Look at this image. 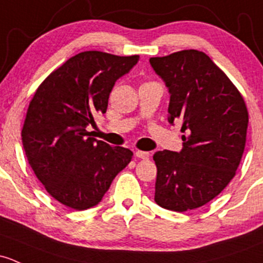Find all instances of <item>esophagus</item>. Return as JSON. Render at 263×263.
<instances>
[{"label":"esophagus","instance_id":"obj_1","mask_svg":"<svg viewBox=\"0 0 263 263\" xmlns=\"http://www.w3.org/2000/svg\"><path fill=\"white\" fill-rule=\"evenodd\" d=\"M136 157H139V159H148V157H150V154L146 153V151L137 150L136 151Z\"/></svg>","mask_w":263,"mask_h":263}]
</instances>
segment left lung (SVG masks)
<instances>
[{"label": "left lung", "mask_w": 263, "mask_h": 263, "mask_svg": "<svg viewBox=\"0 0 263 263\" xmlns=\"http://www.w3.org/2000/svg\"><path fill=\"white\" fill-rule=\"evenodd\" d=\"M170 92L168 122L182 121V150L154 154L155 201L174 212L209 203L236 175L246 145L248 110L236 85L205 52L151 58Z\"/></svg>", "instance_id": "1"}]
</instances>
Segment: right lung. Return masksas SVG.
Wrapping results in <instances>:
<instances>
[{"instance_id":"add662e5","label":"right lung","mask_w":263,"mask_h":263,"mask_svg":"<svg viewBox=\"0 0 263 263\" xmlns=\"http://www.w3.org/2000/svg\"><path fill=\"white\" fill-rule=\"evenodd\" d=\"M139 55L83 51L51 71L35 90L21 137L36 178L55 200L76 211L102 200L134 153L92 137L95 115L106 113L116 81Z\"/></svg>"}]
</instances>
